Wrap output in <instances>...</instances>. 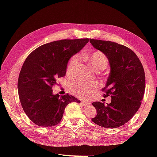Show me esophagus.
Here are the masks:
<instances>
[{
	"instance_id": "obj_1",
	"label": "esophagus",
	"mask_w": 157,
	"mask_h": 157,
	"mask_svg": "<svg viewBox=\"0 0 157 157\" xmlns=\"http://www.w3.org/2000/svg\"><path fill=\"white\" fill-rule=\"evenodd\" d=\"M82 104L83 105L84 107H88V106L90 105V103L89 102H85V101H82Z\"/></svg>"
}]
</instances>
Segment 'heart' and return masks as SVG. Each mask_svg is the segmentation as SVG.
Wrapping results in <instances>:
<instances>
[{
	"mask_svg": "<svg viewBox=\"0 0 157 157\" xmlns=\"http://www.w3.org/2000/svg\"><path fill=\"white\" fill-rule=\"evenodd\" d=\"M82 58L88 62L95 71H102L107 67L108 59L104 53L100 51H94L90 54L84 53ZM80 64V59L78 55H74L69 59L66 73L68 75H73ZM99 88L97 83L78 82L73 85V91L79 97H86L94 94Z\"/></svg>",
	"mask_w": 157,
	"mask_h": 157,
	"instance_id": "heart-1",
	"label": "heart"
}]
</instances>
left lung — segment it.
I'll list each match as a JSON object with an SVG mask.
<instances>
[{
	"label": "left lung",
	"mask_w": 157,
	"mask_h": 157,
	"mask_svg": "<svg viewBox=\"0 0 157 157\" xmlns=\"http://www.w3.org/2000/svg\"><path fill=\"white\" fill-rule=\"evenodd\" d=\"M95 48L107 56L110 73L103 97L110 95L111 103L93 102L97 115L91 120L106 128H116L127 123L139 110L145 92L144 69L139 57L129 48L109 41L90 39Z\"/></svg>",
	"instance_id": "1"
}]
</instances>
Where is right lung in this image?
I'll list each match as a JSON object with an SVG mask.
<instances>
[{
	"label": "right lung",
	"instance_id": "1",
	"mask_svg": "<svg viewBox=\"0 0 157 157\" xmlns=\"http://www.w3.org/2000/svg\"><path fill=\"white\" fill-rule=\"evenodd\" d=\"M89 39H63L33 50L23 63L18 79L23 109L34 124L52 127L59 123L66 106L80 102L73 95L52 94L57 78L66 75L70 58L89 42Z\"/></svg>",
	"mask_w": 157,
	"mask_h": 157
}]
</instances>
